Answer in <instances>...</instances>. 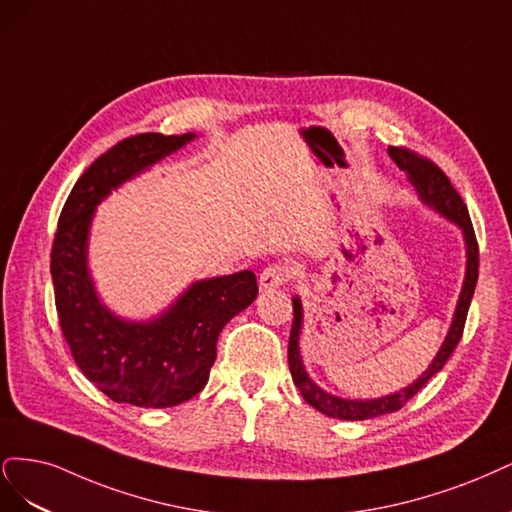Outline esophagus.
Segmentation results:
<instances>
[{"label":"esophagus","instance_id":"34e87169","mask_svg":"<svg viewBox=\"0 0 512 512\" xmlns=\"http://www.w3.org/2000/svg\"><path fill=\"white\" fill-rule=\"evenodd\" d=\"M291 278V270L287 266H280V263H272V266L263 268L259 274V287L261 289H276L280 285H285Z\"/></svg>","mask_w":512,"mask_h":512}]
</instances>
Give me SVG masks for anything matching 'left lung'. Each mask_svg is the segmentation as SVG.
<instances>
[{
    "label": "left lung",
    "instance_id": "obj_1",
    "mask_svg": "<svg viewBox=\"0 0 512 512\" xmlns=\"http://www.w3.org/2000/svg\"><path fill=\"white\" fill-rule=\"evenodd\" d=\"M389 155L395 163H398V168L408 174V180L415 185L421 200L430 208H434L436 212H440L442 217L453 221L461 229V232H464L466 257H468L466 259V278H464V287H461L459 300L455 306V315H453V323L449 327V334H447V338H444L438 355L432 361V366L427 368L417 378V381L408 385L406 389H400L391 395H383V398H376V400H344V398H338V395L323 391L319 385L312 383V378L308 376V372L302 364V357H300V334H302V321H304L302 302H300V298H293V323H291V336H289V370L293 376V383L300 389L304 400L312 408H317L319 412H323V415L332 417V419L364 421V419H372V417H381V415H387V412L400 410L412 398V395L421 391L423 385L430 381L434 374H438L444 364H447V359L451 357L457 342L461 340L466 317H468V308H470L474 287L478 280V244H476V236H474V227L470 221L468 208H466L464 200L459 197V193L455 191V187L451 185V180L444 176V172L436 166L434 161L412 153V151H408V148L389 146Z\"/></svg>",
    "mask_w": 512,
    "mask_h": 512
}]
</instances>
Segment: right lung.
Returning <instances> with one entry per match:
<instances>
[{
    "instance_id": "add662e5",
    "label": "right lung",
    "mask_w": 512,
    "mask_h": 512,
    "mask_svg": "<svg viewBox=\"0 0 512 512\" xmlns=\"http://www.w3.org/2000/svg\"><path fill=\"white\" fill-rule=\"evenodd\" d=\"M195 134H138L114 144L85 170L65 202L51 253L55 306L72 357L110 400L170 408L208 383L221 329L257 298L251 270L197 280L161 317L134 323L110 312L87 268L89 227L104 197Z\"/></svg>"
}]
</instances>
